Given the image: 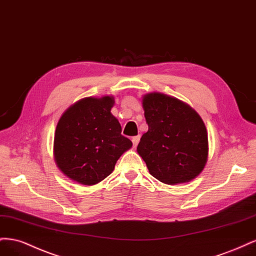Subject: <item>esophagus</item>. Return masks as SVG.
I'll list each match as a JSON object with an SVG mask.
<instances>
[{
  "label": "esophagus",
  "mask_w": 256,
  "mask_h": 256,
  "mask_svg": "<svg viewBox=\"0 0 256 256\" xmlns=\"http://www.w3.org/2000/svg\"><path fill=\"white\" fill-rule=\"evenodd\" d=\"M138 142H140V136H136L132 138V143H134V147L138 144Z\"/></svg>",
  "instance_id": "34e87169"
}]
</instances>
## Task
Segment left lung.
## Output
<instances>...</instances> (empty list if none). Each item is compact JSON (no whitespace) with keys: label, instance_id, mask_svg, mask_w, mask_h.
I'll return each instance as SVG.
<instances>
[{"label":"left lung","instance_id":"left-lung-1","mask_svg":"<svg viewBox=\"0 0 256 256\" xmlns=\"http://www.w3.org/2000/svg\"><path fill=\"white\" fill-rule=\"evenodd\" d=\"M148 130L138 152L154 178L175 184L196 178L206 164L208 136L200 116L176 98L152 92L143 98Z\"/></svg>","mask_w":256,"mask_h":256}]
</instances>
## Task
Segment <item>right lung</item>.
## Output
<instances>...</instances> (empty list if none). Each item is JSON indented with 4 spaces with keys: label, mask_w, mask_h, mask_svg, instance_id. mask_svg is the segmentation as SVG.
I'll return each mask as SVG.
<instances>
[{
    "label": "right lung",
    "mask_w": 256,
    "mask_h": 256,
    "mask_svg": "<svg viewBox=\"0 0 256 256\" xmlns=\"http://www.w3.org/2000/svg\"><path fill=\"white\" fill-rule=\"evenodd\" d=\"M114 99L88 97L64 112L54 136V158L72 180L92 186L114 170L116 161L132 146L122 136L118 120L111 113Z\"/></svg>",
    "instance_id": "right-lung-1"
}]
</instances>
